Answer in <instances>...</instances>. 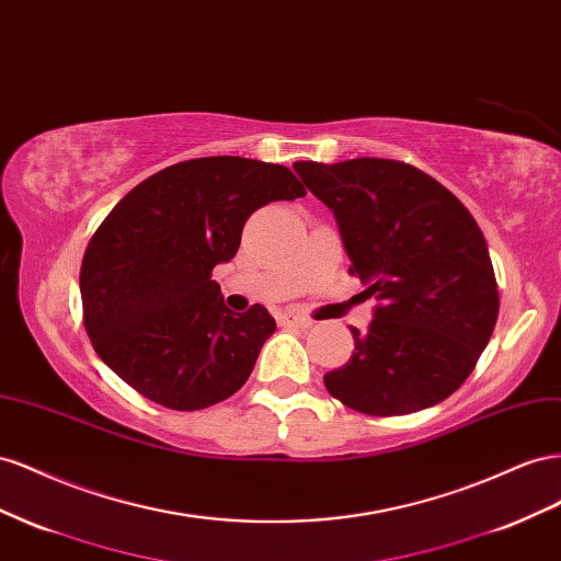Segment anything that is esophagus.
<instances>
[{
	"label": "esophagus",
	"mask_w": 561,
	"mask_h": 561,
	"mask_svg": "<svg viewBox=\"0 0 561 561\" xmlns=\"http://www.w3.org/2000/svg\"><path fill=\"white\" fill-rule=\"evenodd\" d=\"M279 322L284 324V327H298V329H310L314 322L310 317H302V314H296V312H284L282 317H279Z\"/></svg>",
	"instance_id": "1"
}]
</instances>
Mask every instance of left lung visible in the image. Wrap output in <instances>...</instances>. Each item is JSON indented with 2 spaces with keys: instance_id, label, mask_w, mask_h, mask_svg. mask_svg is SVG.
<instances>
[{
  "instance_id": "1",
  "label": "left lung",
  "mask_w": 561,
  "mask_h": 561,
  "mask_svg": "<svg viewBox=\"0 0 561 561\" xmlns=\"http://www.w3.org/2000/svg\"><path fill=\"white\" fill-rule=\"evenodd\" d=\"M294 169L333 211L350 272L376 298L355 352L324 376L327 390L369 415H407L456 392L499 317V286L472 214L421 169L347 159Z\"/></svg>"
}]
</instances>
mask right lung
Returning <instances> with one entry per match:
<instances>
[{"instance_id":"1","label":"right lung","mask_w":561,"mask_h":561,"mask_svg":"<svg viewBox=\"0 0 561 561\" xmlns=\"http://www.w3.org/2000/svg\"><path fill=\"white\" fill-rule=\"evenodd\" d=\"M306 195L291 169L247 157L190 159L136 185L91 237L79 272L99 357L175 411L234 394L277 324L259 302L232 312L211 270L234 259L255 209Z\"/></svg>"}]
</instances>
